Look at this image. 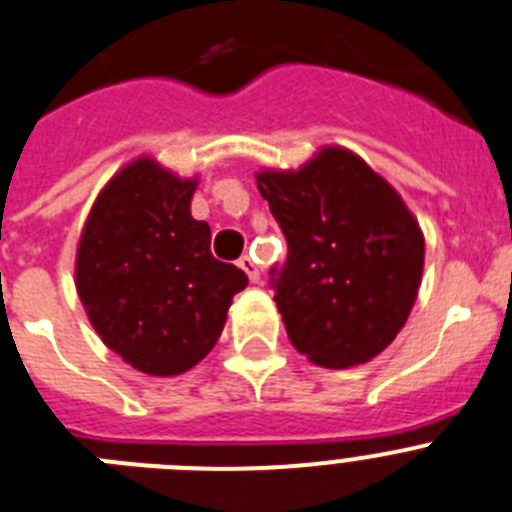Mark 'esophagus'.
Segmentation results:
<instances>
[{"instance_id":"esophagus-1","label":"esophagus","mask_w":512,"mask_h":512,"mask_svg":"<svg viewBox=\"0 0 512 512\" xmlns=\"http://www.w3.org/2000/svg\"><path fill=\"white\" fill-rule=\"evenodd\" d=\"M239 268H242L244 273H247V278H250L252 283H257V281H260V265H257V260H255V257L244 255L242 260H239Z\"/></svg>"}]
</instances>
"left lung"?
Returning <instances> with one entry per match:
<instances>
[{"instance_id":"1","label":"left lung","mask_w":512,"mask_h":512,"mask_svg":"<svg viewBox=\"0 0 512 512\" xmlns=\"http://www.w3.org/2000/svg\"><path fill=\"white\" fill-rule=\"evenodd\" d=\"M255 177L288 242L286 265L270 275L293 348L324 368L376 358L410 317L425 265L402 195L345 146Z\"/></svg>"}]
</instances>
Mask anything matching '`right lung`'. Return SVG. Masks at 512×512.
<instances>
[{"mask_svg": "<svg viewBox=\"0 0 512 512\" xmlns=\"http://www.w3.org/2000/svg\"><path fill=\"white\" fill-rule=\"evenodd\" d=\"M198 177L154 157L131 159L97 193L84 221L74 286L100 340L149 376L201 363L247 275L211 255V226L195 221Z\"/></svg>", "mask_w": 512, "mask_h": 512, "instance_id": "add662e5", "label": "right lung"}]
</instances>
